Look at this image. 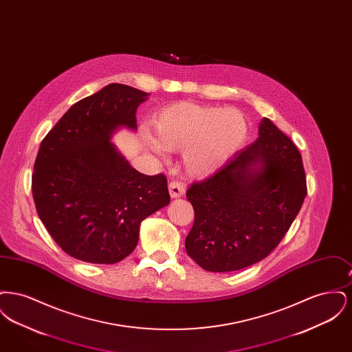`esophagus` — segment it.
Returning a JSON list of instances; mask_svg holds the SVG:
<instances>
[{"label": "esophagus", "mask_w": 352, "mask_h": 352, "mask_svg": "<svg viewBox=\"0 0 352 352\" xmlns=\"http://www.w3.org/2000/svg\"><path fill=\"white\" fill-rule=\"evenodd\" d=\"M186 191V184L181 181H173L168 184V192L171 198H179L182 197Z\"/></svg>", "instance_id": "1"}]
</instances>
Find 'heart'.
<instances>
[{"instance_id": "1", "label": "heart", "mask_w": 352, "mask_h": 352, "mask_svg": "<svg viewBox=\"0 0 352 352\" xmlns=\"http://www.w3.org/2000/svg\"><path fill=\"white\" fill-rule=\"evenodd\" d=\"M155 137L145 131L142 138L151 151H184L186 170L204 177L221 168L243 145L248 125L241 112L232 108L178 101L153 118Z\"/></svg>"}]
</instances>
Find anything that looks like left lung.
Segmentation results:
<instances>
[{
	"mask_svg": "<svg viewBox=\"0 0 352 352\" xmlns=\"http://www.w3.org/2000/svg\"><path fill=\"white\" fill-rule=\"evenodd\" d=\"M306 194L301 153L263 118L253 144L188 187L186 197L195 219L184 241L187 254L210 272H234L261 261L289 231Z\"/></svg>",
	"mask_w": 352,
	"mask_h": 352,
	"instance_id": "left-lung-1",
	"label": "left lung"
}]
</instances>
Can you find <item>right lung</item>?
Masks as SVG:
<instances>
[{
  "label": "right lung",
  "instance_id": "obj_1",
  "mask_svg": "<svg viewBox=\"0 0 352 352\" xmlns=\"http://www.w3.org/2000/svg\"><path fill=\"white\" fill-rule=\"evenodd\" d=\"M146 92L108 84L75 102L42 140L32 190L38 217L74 258L116 264L138 243L140 224L170 203L164 174L145 175L109 141L118 126L137 128Z\"/></svg>",
  "mask_w": 352,
  "mask_h": 352
}]
</instances>
